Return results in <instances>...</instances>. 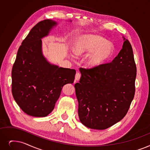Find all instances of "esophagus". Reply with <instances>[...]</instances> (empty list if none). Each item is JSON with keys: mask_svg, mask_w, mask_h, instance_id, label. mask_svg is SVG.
I'll use <instances>...</instances> for the list:
<instances>
[{"mask_svg": "<svg viewBox=\"0 0 150 150\" xmlns=\"http://www.w3.org/2000/svg\"><path fill=\"white\" fill-rule=\"evenodd\" d=\"M81 74L80 72H77L75 75V80H79L81 78Z\"/></svg>", "mask_w": 150, "mask_h": 150, "instance_id": "esophagus-1", "label": "esophagus"}]
</instances>
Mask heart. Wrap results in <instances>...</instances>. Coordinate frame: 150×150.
<instances>
[{"label": "heart", "mask_w": 150, "mask_h": 150, "mask_svg": "<svg viewBox=\"0 0 150 150\" xmlns=\"http://www.w3.org/2000/svg\"><path fill=\"white\" fill-rule=\"evenodd\" d=\"M113 48L103 38L88 35L79 39L74 45V52L80 56L90 53L86 63L89 67H94L100 65L111 55Z\"/></svg>", "instance_id": "heart-1"}]
</instances>
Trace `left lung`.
<instances>
[{"label":"left lung","instance_id":"obj_1","mask_svg":"<svg viewBox=\"0 0 150 150\" xmlns=\"http://www.w3.org/2000/svg\"><path fill=\"white\" fill-rule=\"evenodd\" d=\"M124 40L112 62L80 68V82L75 84L78 111L81 122L89 128L103 130L119 122L134 99L137 67L131 45Z\"/></svg>","mask_w":150,"mask_h":150}]
</instances>
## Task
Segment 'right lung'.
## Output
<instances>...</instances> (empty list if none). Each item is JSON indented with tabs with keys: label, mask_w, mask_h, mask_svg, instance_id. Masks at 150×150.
Wrapping results in <instances>:
<instances>
[{
	"label": "right lung",
	"mask_w": 150,
	"mask_h": 150,
	"mask_svg": "<svg viewBox=\"0 0 150 150\" xmlns=\"http://www.w3.org/2000/svg\"><path fill=\"white\" fill-rule=\"evenodd\" d=\"M56 23L45 19L32 28L19 47L11 71V91L23 111L45 117L53 111L64 85L74 81L76 70L50 64L42 52L41 38Z\"/></svg>",
	"instance_id": "obj_1"
}]
</instances>
